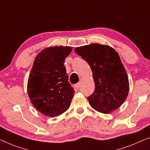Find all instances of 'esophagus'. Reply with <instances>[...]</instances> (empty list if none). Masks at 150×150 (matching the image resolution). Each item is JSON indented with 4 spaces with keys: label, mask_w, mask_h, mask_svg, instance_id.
Wrapping results in <instances>:
<instances>
[{
    "label": "esophagus",
    "mask_w": 150,
    "mask_h": 150,
    "mask_svg": "<svg viewBox=\"0 0 150 150\" xmlns=\"http://www.w3.org/2000/svg\"><path fill=\"white\" fill-rule=\"evenodd\" d=\"M80 86H81V83H80V82H79V83H77L75 84V85L74 86V87H75V88H76V89L78 90L80 88Z\"/></svg>",
    "instance_id": "obj_1"
}]
</instances>
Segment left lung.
Wrapping results in <instances>:
<instances>
[{
  "label": "left lung",
  "mask_w": 150,
  "mask_h": 150,
  "mask_svg": "<svg viewBox=\"0 0 150 150\" xmlns=\"http://www.w3.org/2000/svg\"><path fill=\"white\" fill-rule=\"evenodd\" d=\"M76 54L90 65L95 84L88 97L92 108L103 113L117 109L127 98L129 83L120 56L108 45L92 43L76 47Z\"/></svg>",
  "instance_id": "1"
}]
</instances>
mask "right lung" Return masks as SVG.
Here are the masks:
<instances>
[{"instance_id": "1", "label": "right lung", "mask_w": 150, "mask_h": 150, "mask_svg": "<svg viewBox=\"0 0 150 150\" xmlns=\"http://www.w3.org/2000/svg\"><path fill=\"white\" fill-rule=\"evenodd\" d=\"M71 47L54 46L39 53L29 76L27 91L33 106L42 114L58 116L70 107L75 91L64 65Z\"/></svg>"}]
</instances>
